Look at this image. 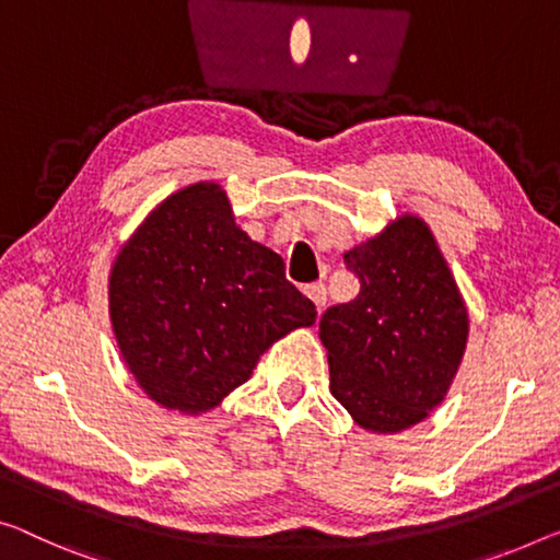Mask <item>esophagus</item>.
Segmentation results:
<instances>
[{"instance_id": "obj_1", "label": "esophagus", "mask_w": 560, "mask_h": 560, "mask_svg": "<svg viewBox=\"0 0 560 560\" xmlns=\"http://www.w3.org/2000/svg\"><path fill=\"white\" fill-rule=\"evenodd\" d=\"M304 294L312 299L314 306L319 308V312H322V306L327 304V287H324V283H308V287H304Z\"/></svg>"}]
</instances>
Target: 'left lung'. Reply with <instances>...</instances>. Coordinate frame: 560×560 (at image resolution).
<instances>
[{
	"label": "left lung",
	"instance_id": "8db88e82",
	"mask_svg": "<svg viewBox=\"0 0 560 560\" xmlns=\"http://www.w3.org/2000/svg\"><path fill=\"white\" fill-rule=\"evenodd\" d=\"M345 261L357 299L324 312L329 389L360 428L395 435L445 399L467 347L465 299L428 223L405 213Z\"/></svg>",
	"mask_w": 560,
	"mask_h": 560
}]
</instances>
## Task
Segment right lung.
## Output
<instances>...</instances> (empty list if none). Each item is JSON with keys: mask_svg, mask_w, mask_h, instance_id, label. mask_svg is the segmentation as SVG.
Instances as JSON below:
<instances>
[{"mask_svg": "<svg viewBox=\"0 0 560 560\" xmlns=\"http://www.w3.org/2000/svg\"><path fill=\"white\" fill-rule=\"evenodd\" d=\"M107 299L138 387L183 415L219 407L273 341L316 319L281 256L236 226L215 180L190 183L145 215L115 256Z\"/></svg>", "mask_w": 560, "mask_h": 560, "instance_id": "add662e5", "label": "right lung"}]
</instances>
